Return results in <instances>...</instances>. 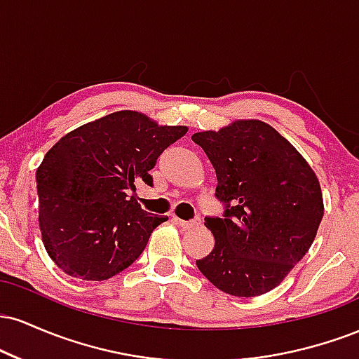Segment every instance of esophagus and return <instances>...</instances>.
Instances as JSON below:
<instances>
[{
  "mask_svg": "<svg viewBox=\"0 0 359 359\" xmlns=\"http://www.w3.org/2000/svg\"><path fill=\"white\" fill-rule=\"evenodd\" d=\"M175 219V222L179 226H182V228H196V226H199L201 224V217L199 216H196L194 217V219H191V221H184V219H179V217H174Z\"/></svg>",
  "mask_w": 359,
  "mask_h": 359,
  "instance_id": "34e87169",
  "label": "esophagus"
}]
</instances>
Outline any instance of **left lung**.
Returning a JSON list of instances; mask_svg holds the SVG:
<instances>
[{
    "mask_svg": "<svg viewBox=\"0 0 359 359\" xmlns=\"http://www.w3.org/2000/svg\"><path fill=\"white\" fill-rule=\"evenodd\" d=\"M217 177L222 217H205L216 245L196 265L236 297L270 292L314 241L324 214L319 180L277 130L258 119L192 135Z\"/></svg>",
    "mask_w": 359,
    "mask_h": 359,
    "instance_id": "1",
    "label": "left lung"
}]
</instances>
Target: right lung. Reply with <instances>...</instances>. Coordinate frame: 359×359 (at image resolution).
Segmentation results:
<instances>
[{"label": "right lung", "mask_w": 359, "mask_h": 359, "mask_svg": "<svg viewBox=\"0 0 359 359\" xmlns=\"http://www.w3.org/2000/svg\"><path fill=\"white\" fill-rule=\"evenodd\" d=\"M187 133L158 126L137 111H116L82 125L53 145L36 168L42 240L55 265L82 280H108L145 250L167 216L143 211L130 191L162 151Z\"/></svg>", "instance_id": "right-lung-1"}]
</instances>
